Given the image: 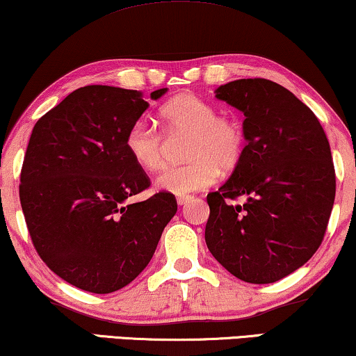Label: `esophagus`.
<instances>
[{"label": "esophagus", "instance_id": "obj_1", "mask_svg": "<svg viewBox=\"0 0 356 356\" xmlns=\"http://www.w3.org/2000/svg\"><path fill=\"white\" fill-rule=\"evenodd\" d=\"M191 199H193L191 196H178L177 202H178V206H184V204H188Z\"/></svg>", "mask_w": 356, "mask_h": 356}]
</instances>
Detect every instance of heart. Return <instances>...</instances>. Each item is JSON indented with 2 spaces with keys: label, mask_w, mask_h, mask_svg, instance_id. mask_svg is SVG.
I'll list each match as a JSON object with an SVG mask.
<instances>
[{
  "label": "heart",
  "mask_w": 356,
  "mask_h": 356,
  "mask_svg": "<svg viewBox=\"0 0 356 356\" xmlns=\"http://www.w3.org/2000/svg\"><path fill=\"white\" fill-rule=\"evenodd\" d=\"M165 138L188 136L184 165L165 170L155 179L160 191L188 196L217 181L222 172L240 165L246 147L245 126L236 116L218 115L211 102L194 94H181L168 100L159 111ZM129 157L144 172H157L165 165L163 136L147 121L131 126L124 139Z\"/></svg>",
  "instance_id": "1"
}]
</instances>
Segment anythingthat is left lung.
<instances>
[{"label": "left lung", "instance_id": "obj_1", "mask_svg": "<svg viewBox=\"0 0 356 356\" xmlns=\"http://www.w3.org/2000/svg\"><path fill=\"white\" fill-rule=\"evenodd\" d=\"M216 97L245 113L248 144L232 177L207 194V248L240 280L272 284L323 243L335 199L329 140L313 111L277 82L238 79Z\"/></svg>", "mask_w": 356, "mask_h": 356}]
</instances>
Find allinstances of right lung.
<instances>
[{"mask_svg":"<svg viewBox=\"0 0 356 356\" xmlns=\"http://www.w3.org/2000/svg\"><path fill=\"white\" fill-rule=\"evenodd\" d=\"M147 106L139 90L86 86L43 115L29 139L19 197L33 246L56 275L90 293L133 282L177 213L170 193L129 202L150 186L124 145Z\"/></svg>","mask_w":356,"mask_h":356,"instance_id":"1","label":"right lung"}]
</instances>
